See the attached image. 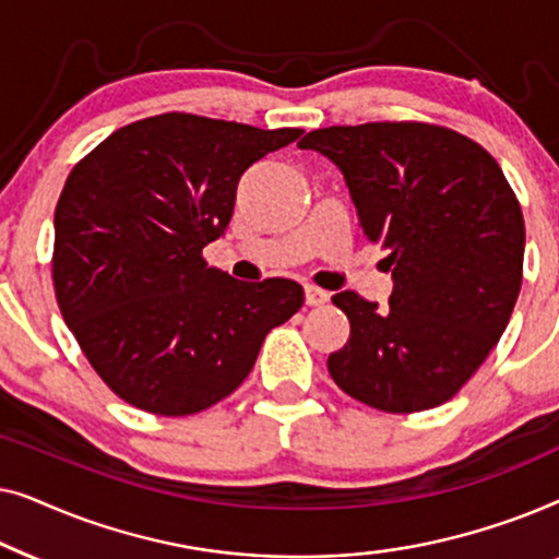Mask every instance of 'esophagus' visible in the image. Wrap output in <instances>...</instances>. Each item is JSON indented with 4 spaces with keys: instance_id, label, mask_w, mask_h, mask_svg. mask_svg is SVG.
Listing matches in <instances>:
<instances>
[{
    "instance_id": "1",
    "label": "esophagus",
    "mask_w": 559,
    "mask_h": 559,
    "mask_svg": "<svg viewBox=\"0 0 559 559\" xmlns=\"http://www.w3.org/2000/svg\"><path fill=\"white\" fill-rule=\"evenodd\" d=\"M328 295L325 289H320V287H305V302L310 305V308H318V305H325L328 302Z\"/></svg>"
}]
</instances>
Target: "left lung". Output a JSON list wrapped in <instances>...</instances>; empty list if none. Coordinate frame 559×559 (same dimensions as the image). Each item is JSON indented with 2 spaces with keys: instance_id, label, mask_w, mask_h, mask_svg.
<instances>
[{
  "instance_id": "8db88e82",
  "label": "left lung",
  "mask_w": 559,
  "mask_h": 559,
  "mask_svg": "<svg viewBox=\"0 0 559 559\" xmlns=\"http://www.w3.org/2000/svg\"><path fill=\"white\" fill-rule=\"evenodd\" d=\"M341 167L364 234L386 254L389 308L358 293L328 356L335 384L409 415L461 392L507 331L524 272V216L501 167L471 136L427 121H369L305 134Z\"/></svg>"
}]
</instances>
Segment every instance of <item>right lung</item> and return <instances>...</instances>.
<instances>
[{"mask_svg": "<svg viewBox=\"0 0 559 559\" xmlns=\"http://www.w3.org/2000/svg\"><path fill=\"white\" fill-rule=\"evenodd\" d=\"M300 134L170 111L117 129L75 163L56 205L52 287L119 400L163 417L209 409L302 308L293 280L239 282L203 259L231 221L241 175Z\"/></svg>", "mask_w": 559, "mask_h": 559, "instance_id": "obj_1", "label": "right lung"}]
</instances>
